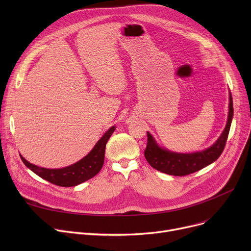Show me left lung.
<instances>
[{
	"instance_id": "obj_1",
	"label": "left lung",
	"mask_w": 251,
	"mask_h": 251,
	"mask_svg": "<svg viewBox=\"0 0 251 251\" xmlns=\"http://www.w3.org/2000/svg\"><path fill=\"white\" fill-rule=\"evenodd\" d=\"M233 118V100L230 94L229 115L225 129H224L220 138L212 147L202 151L192 153H177L163 150L157 146L152 136L148 132V144L144 156L148 163L155 170L168 175L173 176H186L192 174L196 171L214 163L222 154L225 149L231 122Z\"/></svg>"
}]
</instances>
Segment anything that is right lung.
<instances>
[{
  "mask_svg": "<svg viewBox=\"0 0 251 251\" xmlns=\"http://www.w3.org/2000/svg\"><path fill=\"white\" fill-rule=\"evenodd\" d=\"M115 131V127H111L103 136L97 142L92 151L79 162L62 169H46L37 167L26 161L20 155L24 165L29 168L33 173L43 179L62 187L76 186L86 180L95 177L102 167L104 161L105 144Z\"/></svg>",
  "mask_w": 251,
  "mask_h": 251,
  "instance_id": "add662e5",
  "label": "right lung"
}]
</instances>
